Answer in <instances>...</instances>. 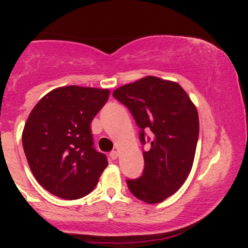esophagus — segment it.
Instances as JSON below:
<instances>
[{
	"label": "esophagus",
	"instance_id": "34e87169",
	"mask_svg": "<svg viewBox=\"0 0 248 248\" xmlns=\"http://www.w3.org/2000/svg\"><path fill=\"white\" fill-rule=\"evenodd\" d=\"M109 156H110V158H112V160H116V158H118V156H119V153L116 152V150H113V152H110Z\"/></svg>",
	"mask_w": 248,
	"mask_h": 248
}]
</instances>
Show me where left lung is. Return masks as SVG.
Wrapping results in <instances>:
<instances>
[{"label": "left lung", "mask_w": 248, "mask_h": 248, "mask_svg": "<svg viewBox=\"0 0 248 248\" xmlns=\"http://www.w3.org/2000/svg\"><path fill=\"white\" fill-rule=\"evenodd\" d=\"M113 95L129 108L141 128L142 143L144 132H153L150 149L143 152V175L128 179V187L144 203H161L191 171L199 133L197 107L178 82L154 76L122 85Z\"/></svg>", "instance_id": "left-lung-1"}]
</instances>
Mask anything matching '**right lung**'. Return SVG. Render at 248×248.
<instances>
[{
    "label": "right lung",
    "mask_w": 248,
    "mask_h": 248,
    "mask_svg": "<svg viewBox=\"0 0 248 248\" xmlns=\"http://www.w3.org/2000/svg\"><path fill=\"white\" fill-rule=\"evenodd\" d=\"M109 98L107 88L57 87L37 102L22 133V143L41 186L64 199L84 197L108 166L93 148L94 116Z\"/></svg>",
    "instance_id": "add662e5"
}]
</instances>
